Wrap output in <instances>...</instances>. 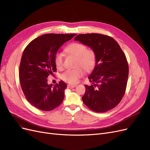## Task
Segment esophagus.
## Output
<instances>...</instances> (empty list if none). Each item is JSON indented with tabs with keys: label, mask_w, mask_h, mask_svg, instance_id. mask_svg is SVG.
Here are the masks:
<instances>
[{
	"label": "esophagus",
	"mask_w": 150,
	"mask_h": 150,
	"mask_svg": "<svg viewBox=\"0 0 150 150\" xmlns=\"http://www.w3.org/2000/svg\"><path fill=\"white\" fill-rule=\"evenodd\" d=\"M75 87H76V85H70V84H68L67 85V88H69V89L74 88Z\"/></svg>",
	"instance_id": "34e87169"
}]
</instances>
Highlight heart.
I'll use <instances>...</instances> for the list:
<instances>
[{
	"label": "heart",
	"instance_id": "heart-1",
	"mask_svg": "<svg viewBox=\"0 0 150 150\" xmlns=\"http://www.w3.org/2000/svg\"><path fill=\"white\" fill-rule=\"evenodd\" d=\"M66 51L70 55L76 57V66L80 67L65 71L61 75V79L68 83L76 84L80 78L84 75V70L88 71L94 68L96 62V56L93 50L87 49L85 45L80 43L70 44L66 48ZM54 62L57 69H62L64 57L61 52H58L55 54Z\"/></svg>",
	"mask_w": 150,
	"mask_h": 150
}]
</instances>
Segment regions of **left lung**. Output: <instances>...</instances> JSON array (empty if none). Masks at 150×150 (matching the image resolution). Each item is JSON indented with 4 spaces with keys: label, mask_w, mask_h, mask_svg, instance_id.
Listing matches in <instances>:
<instances>
[{
    "label": "left lung",
    "mask_w": 150,
    "mask_h": 150,
    "mask_svg": "<svg viewBox=\"0 0 150 150\" xmlns=\"http://www.w3.org/2000/svg\"><path fill=\"white\" fill-rule=\"evenodd\" d=\"M74 39L91 48L96 56L95 67L88 76L93 84L84 85L83 102L94 112H107L118 105L125 93L129 75L126 56L111 37L92 33Z\"/></svg>",
    "instance_id": "8db88e82"
}]
</instances>
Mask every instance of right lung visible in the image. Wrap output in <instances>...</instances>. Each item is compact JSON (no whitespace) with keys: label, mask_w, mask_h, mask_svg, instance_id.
I'll use <instances>...</instances> for the list:
<instances>
[{"label":"right lung","mask_w":150,"mask_h":150,"mask_svg":"<svg viewBox=\"0 0 150 150\" xmlns=\"http://www.w3.org/2000/svg\"><path fill=\"white\" fill-rule=\"evenodd\" d=\"M76 34H47L31 41L24 49L19 65V81L28 101L43 111H51L62 102L66 83L54 86L47 78L56 72L54 56L62 45Z\"/></svg>","instance_id":"add662e5"}]
</instances>
